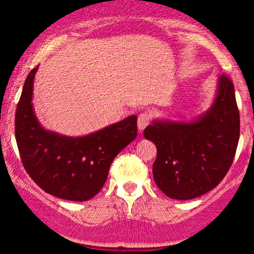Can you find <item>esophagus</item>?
Wrapping results in <instances>:
<instances>
[{
	"instance_id": "obj_1",
	"label": "esophagus",
	"mask_w": 254,
	"mask_h": 254,
	"mask_svg": "<svg viewBox=\"0 0 254 254\" xmlns=\"http://www.w3.org/2000/svg\"><path fill=\"white\" fill-rule=\"evenodd\" d=\"M149 122H150L149 115H148L147 112L141 113V115L138 116V119H137V127H138V130L139 131L144 130V127L149 124Z\"/></svg>"
}]
</instances>
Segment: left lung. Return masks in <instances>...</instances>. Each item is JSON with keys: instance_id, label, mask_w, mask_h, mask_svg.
I'll return each instance as SVG.
<instances>
[{"instance_id": "8db88e82", "label": "left lung", "mask_w": 254, "mask_h": 254, "mask_svg": "<svg viewBox=\"0 0 254 254\" xmlns=\"http://www.w3.org/2000/svg\"><path fill=\"white\" fill-rule=\"evenodd\" d=\"M156 145L153 176L172 199H193L216 188L232 166L240 136L233 82L217 80L214 101L191 121L155 119L143 131Z\"/></svg>"}]
</instances>
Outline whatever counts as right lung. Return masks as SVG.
Instances as JSON below:
<instances>
[{
	"label": "right lung",
	"instance_id": "right-lung-1",
	"mask_svg": "<svg viewBox=\"0 0 254 254\" xmlns=\"http://www.w3.org/2000/svg\"><path fill=\"white\" fill-rule=\"evenodd\" d=\"M26 78L15 113V138L22 165L33 182L52 196L84 202L107 179L113 159L137 136V116H129L84 136H65L46 130L33 109V81Z\"/></svg>",
	"mask_w": 254,
	"mask_h": 254
}]
</instances>
